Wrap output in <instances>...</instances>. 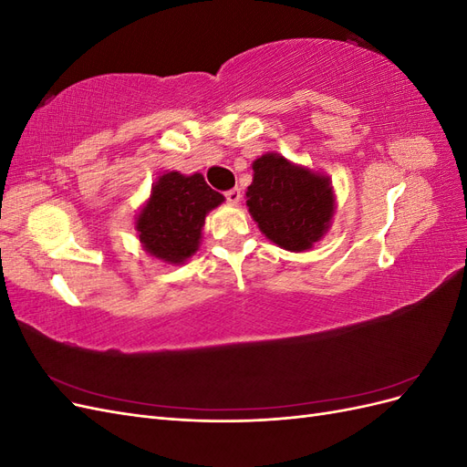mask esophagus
I'll use <instances>...</instances> for the list:
<instances>
[{"label": "esophagus", "mask_w": 467, "mask_h": 467, "mask_svg": "<svg viewBox=\"0 0 467 467\" xmlns=\"http://www.w3.org/2000/svg\"><path fill=\"white\" fill-rule=\"evenodd\" d=\"M225 201H228L230 204H237L239 201H242V191H239L237 187L230 189L228 192H225Z\"/></svg>", "instance_id": "esophagus-1"}]
</instances>
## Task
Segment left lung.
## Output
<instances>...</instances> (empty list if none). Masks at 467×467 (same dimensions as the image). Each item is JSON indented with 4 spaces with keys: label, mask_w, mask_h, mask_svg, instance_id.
<instances>
[{
    "label": "left lung",
    "mask_w": 467,
    "mask_h": 467,
    "mask_svg": "<svg viewBox=\"0 0 467 467\" xmlns=\"http://www.w3.org/2000/svg\"><path fill=\"white\" fill-rule=\"evenodd\" d=\"M245 196L249 214L266 239L296 253L312 249L327 234L335 212L329 177L280 153H265L253 161Z\"/></svg>",
    "instance_id": "8db88e82"
}]
</instances>
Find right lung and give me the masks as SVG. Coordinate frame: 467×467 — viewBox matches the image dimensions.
<instances>
[{
  "label": "right lung",
  "mask_w": 467,
  "mask_h": 467,
  "mask_svg": "<svg viewBox=\"0 0 467 467\" xmlns=\"http://www.w3.org/2000/svg\"><path fill=\"white\" fill-rule=\"evenodd\" d=\"M222 202L201 173H163L136 218L140 244L155 259L182 265L201 245L206 214Z\"/></svg>",
  "instance_id": "obj_1"
}]
</instances>
